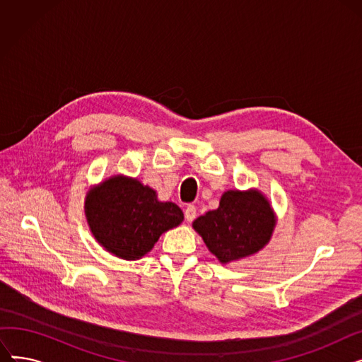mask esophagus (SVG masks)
Wrapping results in <instances>:
<instances>
[{"mask_svg": "<svg viewBox=\"0 0 362 362\" xmlns=\"http://www.w3.org/2000/svg\"><path fill=\"white\" fill-rule=\"evenodd\" d=\"M185 217L187 221H194L197 217V206L195 205H187L185 208Z\"/></svg>", "mask_w": 362, "mask_h": 362, "instance_id": "esophagus-1", "label": "esophagus"}]
</instances>
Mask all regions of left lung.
I'll use <instances>...</instances> for the list:
<instances>
[{
    "instance_id": "8db88e82",
    "label": "left lung",
    "mask_w": 362,
    "mask_h": 362,
    "mask_svg": "<svg viewBox=\"0 0 362 362\" xmlns=\"http://www.w3.org/2000/svg\"><path fill=\"white\" fill-rule=\"evenodd\" d=\"M194 229L221 262H229L258 252L270 240L274 214L257 191H227L217 210L194 221Z\"/></svg>"
}]
</instances>
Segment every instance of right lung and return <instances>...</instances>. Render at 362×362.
Returning <instances> with one entry per match:
<instances>
[{
  "label": "right lung",
  "mask_w": 362,
  "mask_h": 362,
  "mask_svg": "<svg viewBox=\"0 0 362 362\" xmlns=\"http://www.w3.org/2000/svg\"><path fill=\"white\" fill-rule=\"evenodd\" d=\"M86 217L95 239L123 259L141 258L161 233L183 221L176 204L160 202L151 187L122 176L92 189L86 197Z\"/></svg>",
  "instance_id": "right-lung-1"
}]
</instances>
